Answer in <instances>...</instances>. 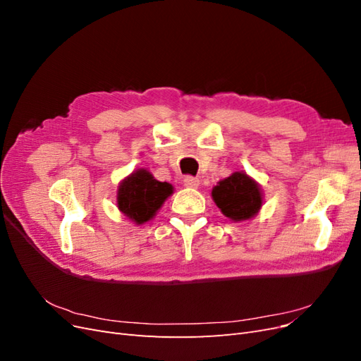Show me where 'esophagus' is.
Here are the masks:
<instances>
[{
	"label": "esophagus",
	"instance_id": "esophagus-1",
	"mask_svg": "<svg viewBox=\"0 0 361 361\" xmlns=\"http://www.w3.org/2000/svg\"><path fill=\"white\" fill-rule=\"evenodd\" d=\"M183 185L187 188H192V190H195V188H199V185H200V180L197 179V178H194V176H185V179H183Z\"/></svg>",
	"mask_w": 361,
	"mask_h": 361
}]
</instances>
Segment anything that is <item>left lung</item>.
I'll list each match as a JSON object with an SVG mask.
<instances>
[{
	"label": "left lung",
	"instance_id": "left-lung-1",
	"mask_svg": "<svg viewBox=\"0 0 361 361\" xmlns=\"http://www.w3.org/2000/svg\"><path fill=\"white\" fill-rule=\"evenodd\" d=\"M212 199L232 221H245L262 207V191L256 180L244 171H235L212 190Z\"/></svg>",
	"mask_w": 361,
	"mask_h": 361
}]
</instances>
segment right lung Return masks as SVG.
Segmentation results:
<instances>
[{
  "mask_svg": "<svg viewBox=\"0 0 361 361\" xmlns=\"http://www.w3.org/2000/svg\"><path fill=\"white\" fill-rule=\"evenodd\" d=\"M171 194L173 187L169 182H159L147 170L138 169L120 182L117 207L130 221L145 224L157 215Z\"/></svg>",
  "mask_w": 361,
  "mask_h": 361,
  "instance_id": "add662e5",
  "label": "right lung"
}]
</instances>
